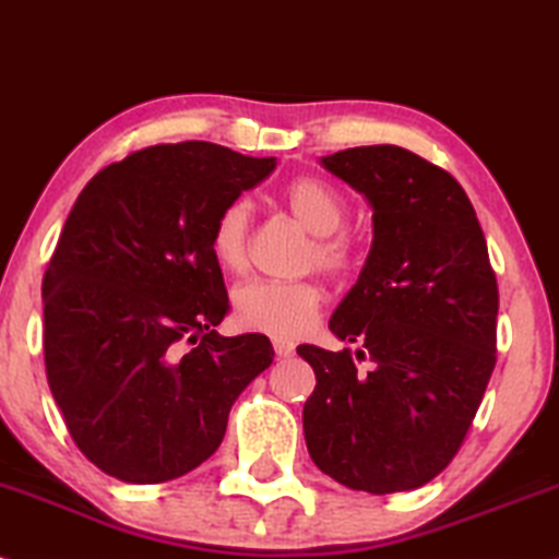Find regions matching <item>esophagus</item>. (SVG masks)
Masks as SVG:
<instances>
[{
	"label": "esophagus",
	"instance_id": "esophagus-1",
	"mask_svg": "<svg viewBox=\"0 0 559 559\" xmlns=\"http://www.w3.org/2000/svg\"><path fill=\"white\" fill-rule=\"evenodd\" d=\"M273 348H275V354L281 356V359H288V356H294V352H297V346H294L292 341H286V338H275Z\"/></svg>",
	"mask_w": 559,
	"mask_h": 559
}]
</instances>
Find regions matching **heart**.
<instances>
[{
    "mask_svg": "<svg viewBox=\"0 0 559 559\" xmlns=\"http://www.w3.org/2000/svg\"><path fill=\"white\" fill-rule=\"evenodd\" d=\"M284 205L307 231L314 234L309 262H318L325 271H344L354 258V247L338 228L346 221V203L325 181L301 177L284 190ZM250 215L247 200H234L221 211L213 226V254L226 271L241 273L250 260ZM322 299L320 284L314 281H247L234 292V314L245 328L297 338L318 320Z\"/></svg>",
    "mask_w": 559,
    "mask_h": 559,
    "instance_id": "heart-1",
    "label": "heart"
}]
</instances>
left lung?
Here are the masks:
<instances>
[{
  "mask_svg": "<svg viewBox=\"0 0 559 559\" xmlns=\"http://www.w3.org/2000/svg\"><path fill=\"white\" fill-rule=\"evenodd\" d=\"M372 207V250L328 325L348 348L301 344L309 459L348 489L390 495L453 461L492 378L497 278L463 187L399 145L320 158Z\"/></svg>",
  "mask_w": 559,
  "mask_h": 559,
  "instance_id": "8db88e82",
  "label": "left lung"
}]
</instances>
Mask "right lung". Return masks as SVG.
<instances>
[{
    "instance_id": "obj_1",
    "label": "right lung",
    "mask_w": 559,
    "mask_h": 559,
    "mask_svg": "<svg viewBox=\"0 0 559 559\" xmlns=\"http://www.w3.org/2000/svg\"><path fill=\"white\" fill-rule=\"evenodd\" d=\"M275 169L224 145H151L78 194L44 275V359L75 445L104 474L160 484L211 459L265 335L224 338L211 239L221 211Z\"/></svg>"
}]
</instances>
